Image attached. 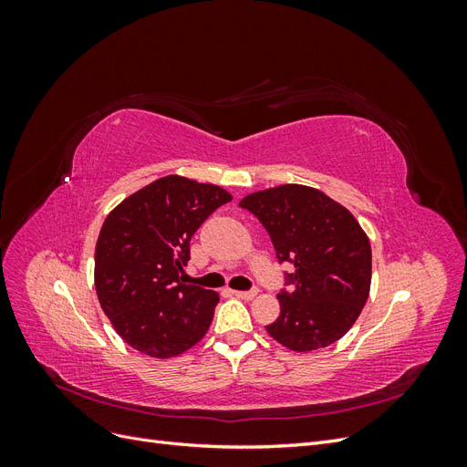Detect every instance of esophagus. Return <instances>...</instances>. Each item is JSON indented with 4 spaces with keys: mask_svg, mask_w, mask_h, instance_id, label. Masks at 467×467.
<instances>
[{
    "mask_svg": "<svg viewBox=\"0 0 467 467\" xmlns=\"http://www.w3.org/2000/svg\"><path fill=\"white\" fill-rule=\"evenodd\" d=\"M234 296H237L239 300H253L257 296V290H247V292L245 290H235Z\"/></svg>",
    "mask_w": 467,
    "mask_h": 467,
    "instance_id": "1",
    "label": "esophagus"
}]
</instances>
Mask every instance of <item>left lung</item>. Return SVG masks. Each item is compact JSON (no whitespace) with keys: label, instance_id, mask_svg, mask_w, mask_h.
Instances as JSON below:
<instances>
[{"label":"left lung","instance_id":"left-lung-1","mask_svg":"<svg viewBox=\"0 0 467 467\" xmlns=\"http://www.w3.org/2000/svg\"><path fill=\"white\" fill-rule=\"evenodd\" d=\"M239 206L271 235L280 263H292V292L278 294L280 316L266 325L275 341L309 352L338 341L368 300L370 239L350 212L306 185H280L247 194Z\"/></svg>","mask_w":467,"mask_h":467}]
</instances>
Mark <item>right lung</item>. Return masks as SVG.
Listing matches in <instances>:
<instances>
[{
  "label": "right lung",
  "instance_id": "right-lung-1",
  "mask_svg": "<svg viewBox=\"0 0 467 467\" xmlns=\"http://www.w3.org/2000/svg\"><path fill=\"white\" fill-rule=\"evenodd\" d=\"M232 194L167 175L124 199L95 245V290L112 327L138 352L171 358L206 335L218 292L181 282L191 237Z\"/></svg>",
  "mask_w": 467,
  "mask_h": 467
}]
</instances>
